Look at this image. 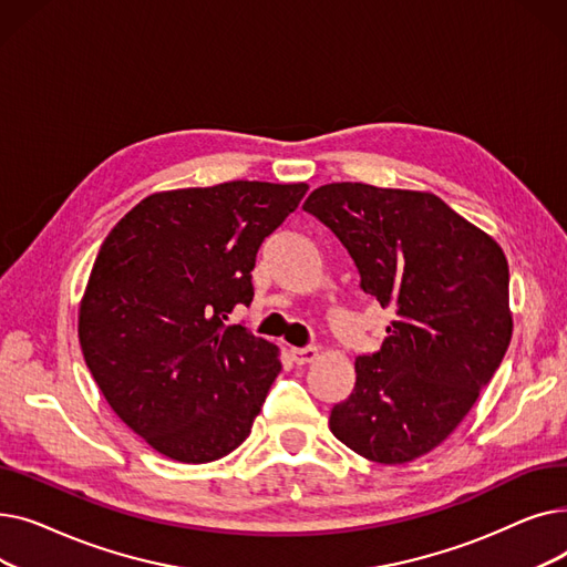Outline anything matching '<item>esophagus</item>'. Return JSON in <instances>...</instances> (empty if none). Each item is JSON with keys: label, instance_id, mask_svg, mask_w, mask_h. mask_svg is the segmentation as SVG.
Returning <instances> with one entry per match:
<instances>
[{"label": "esophagus", "instance_id": "esophagus-1", "mask_svg": "<svg viewBox=\"0 0 567 567\" xmlns=\"http://www.w3.org/2000/svg\"><path fill=\"white\" fill-rule=\"evenodd\" d=\"M289 355H291V361L296 363V365H308V363H312L317 355H319V349L317 347H291L289 349Z\"/></svg>", "mask_w": 567, "mask_h": 567}]
</instances>
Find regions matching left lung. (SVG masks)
<instances>
[{
  "mask_svg": "<svg viewBox=\"0 0 567 567\" xmlns=\"http://www.w3.org/2000/svg\"><path fill=\"white\" fill-rule=\"evenodd\" d=\"M303 212L340 238L363 291L395 310L381 349L353 361L329 427L370 462L419 460L464 421L511 344L508 259L427 190L326 184Z\"/></svg>",
  "mask_w": 567,
  "mask_h": 567,
  "instance_id": "1",
  "label": "left lung"
}]
</instances>
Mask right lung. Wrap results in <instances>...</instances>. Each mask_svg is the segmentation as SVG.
Masks as SVG:
<instances>
[{"label":"right lung","mask_w":567,"mask_h":567,"mask_svg":"<svg viewBox=\"0 0 567 567\" xmlns=\"http://www.w3.org/2000/svg\"><path fill=\"white\" fill-rule=\"evenodd\" d=\"M308 184L229 182L144 197L89 274L78 338L112 411L174 462L241 445L280 372V349L227 315L252 301L264 238Z\"/></svg>","instance_id":"add662e5"}]
</instances>
